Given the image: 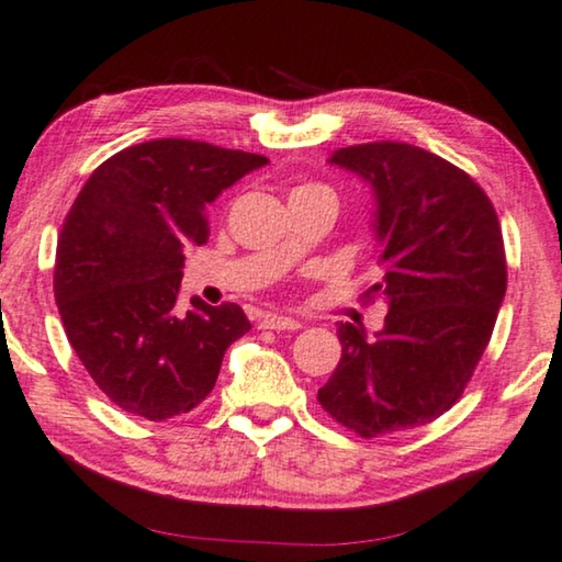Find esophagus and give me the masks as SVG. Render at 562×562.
Instances as JSON below:
<instances>
[{
  "instance_id": "esophagus-1",
  "label": "esophagus",
  "mask_w": 562,
  "mask_h": 562,
  "mask_svg": "<svg viewBox=\"0 0 562 562\" xmlns=\"http://www.w3.org/2000/svg\"><path fill=\"white\" fill-rule=\"evenodd\" d=\"M262 325L265 330H297V328H303V325H300V321H295V317H284V315H265L262 317Z\"/></svg>"
}]
</instances>
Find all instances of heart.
Listing matches in <instances>:
<instances>
[{
    "label": "heart",
    "instance_id": "b5f03b06",
    "mask_svg": "<svg viewBox=\"0 0 562 562\" xmlns=\"http://www.w3.org/2000/svg\"><path fill=\"white\" fill-rule=\"evenodd\" d=\"M300 189H315V187H300Z\"/></svg>",
    "mask_w": 562,
    "mask_h": 562
}]
</instances>
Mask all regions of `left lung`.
I'll return each mask as SVG.
<instances>
[{"instance_id":"obj_1","label":"left lung","mask_w":562,"mask_h":562,"mask_svg":"<svg viewBox=\"0 0 562 562\" xmlns=\"http://www.w3.org/2000/svg\"><path fill=\"white\" fill-rule=\"evenodd\" d=\"M371 187L386 323H340V363L317 401L361 437L416 429L449 412L487 348L507 290L495 206L429 150L381 140L333 150Z\"/></svg>"}]
</instances>
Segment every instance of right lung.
<instances>
[{
  "label": "right lung",
  "mask_w": 562,
  "mask_h": 562,
  "mask_svg": "<svg viewBox=\"0 0 562 562\" xmlns=\"http://www.w3.org/2000/svg\"><path fill=\"white\" fill-rule=\"evenodd\" d=\"M265 156L201 140H148L90 173L63 224L55 300L67 340L98 389L148 422L212 393L222 358L249 325L234 303L176 307L183 249L206 241V206Z\"/></svg>",
  "instance_id": "right-lung-1"
}]
</instances>
